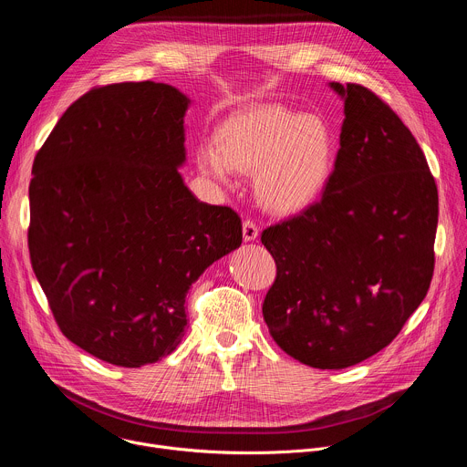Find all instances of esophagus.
I'll return each mask as SVG.
<instances>
[{
    "instance_id": "obj_1",
    "label": "esophagus",
    "mask_w": 467,
    "mask_h": 467,
    "mask_svg": "<svg viewBox=\"0 0 467 467\" xmlns=\"http://www.w3.org/2000/svg\"><path fill=\"white\" fill-rule=\"evenodd\" d=\"M242 233H244V240L245 242H254L258 238V227L253 222H249V220L244 222Z\"/></svg>"
}]
</instances>
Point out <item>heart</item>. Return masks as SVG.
<instances>
[{
    "mask_svg": "<svg viewBox=\"0 0 467 467\" xmlns=\"http://www.w3.org/2000/svg\"><path fill=\"white\" fill-rule=\"evenodd\" d=\"M337 161L330 127L317 116L283 105H260L233 116L220 139L197 150V166L225 184L236 171H254V195L274 214H297L314 205Z\"/></svg>",
    "mask_w": 467,
    "mask_h": 467,
    "instance_id": "b5f03b06",
    "label": "heart"
}]
</instances>
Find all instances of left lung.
Listing matches in <instances>:
<instances>
[{"instance_id":"left-lung-1","label":"left lung","mask_w":467,"mask_h":467,"mask_svg":"<svg viewBox=\"0 0 467 467\" xmlns=\"http://www.w3.org/2000/svg\"><path fill=\"white\" fill-rule=\"evenodd\" d=\"M344 101L335 170L317 203L262 233L277 279L262 314L275 344L317 369L384 349L434 272L438 190L409 127L360 85Z\"/></svg>"}]
</instances>
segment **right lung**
I'll list each match as a JSON object with an SVG mask.
<instances>
[{
  "mask_svg": "<svg viewBox=\"0 0 467 467\" xmlns=\"http://www.w3.org/2000/svg\"><path fill=\"white\" fill-rule=\"evenodd\" d=\"M190 103L153 81L90 90L35 157L33 272L62 335L114 366L173 353L190 286L242 244L238 214L199 202L179 171Z\"/></svg>",
  "mask_w": 467,
  "mask_h": 467,
  "instance_id": "right-lung-1",
  "label": "right lung"
}]
</instances>
